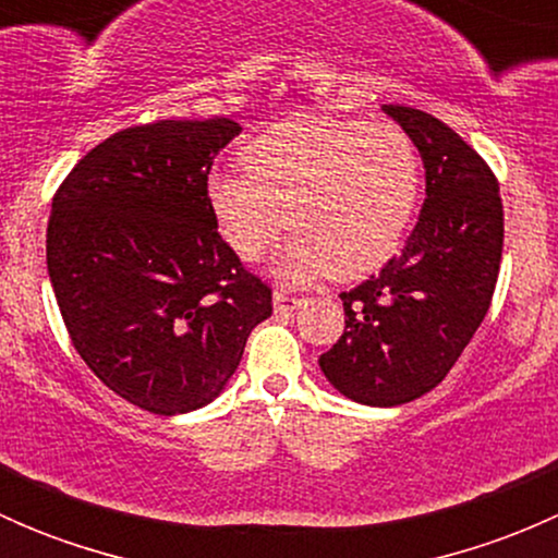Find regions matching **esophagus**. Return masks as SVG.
<instances>
[{
    "label": "esophagus",
    "mask_w": 558,
    "mask_h": 558,
    "mask_svg": "<svg viewBox=\"0 0 558 558\" xmlns=\"http://www.w3.org/2000/svg\"><path fill=\"white\" fill-rule=\"evenodd\" d=\"M272 302H275V311L278 313H289V311H296V307L302 305L300 296H291L286 294V291H272Z\"/></svg>",
    "instance_id": "34e87169"
}]
</instances>
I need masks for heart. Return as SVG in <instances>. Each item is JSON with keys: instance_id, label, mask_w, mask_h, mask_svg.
Instances as JSON below:
<instances>
[{"instance_id": "1", "label": "heart", "mask_w": 558, "mask_h": 558, "mask_svg": "<svg viewBox=\"0 0 558 558\" xmlns=\"http://www.w3.org/2000/svg\"><path fill=\"white\" fill-rule=\"evenodd\" d=\"M243 161L247 172L207 174L213 221L245 262L262 256L286 223L296 227L275 262L296 283L380 267L418 199V150L397 123L286 118L245 145Z\"/></svg>"}]
</instances>
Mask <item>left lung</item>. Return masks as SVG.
<instances>
[{
	"instance_id": "8db88e82",
	"label": "left lung",
	"mask_w": 558,
	"mask_h": 558,
	"mask_svg": "<svg viewBox=\"0 0 558 558\" xmlns=\"http://www.w3.org/2000/svg\"><path fill=\"white\" fill-rule=\"evenodd\" d=\"M384 110L424 159L426 199L402 253L340 294L345 329L318 364L353 402L393 408L440 384L486 318L505 213L492 167L451 126L415 107Z\"/></svg>"
}]
</instances>
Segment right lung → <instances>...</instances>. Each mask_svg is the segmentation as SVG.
I'll list each match as a JSON object with an SVG mask.
<instances>
[{
  "instance_id": "obj_1",
  "label": "right lung",
  "mask_w": 558,
  "mask_h": 558,
  "mask_svg": "<svg viewBox=\"0 0 558 558\" xmlns=\"http://www.w3.org/2000/svg\"><path fill=\"white\" fill-rule=\"evenodd\" d=\"M232 118L156 121L88 150L53 196L48 275L102 384L156 415L205 408L243 359L272 289L218 234L205 196Z\"/></svg>"
}]
</instances>
